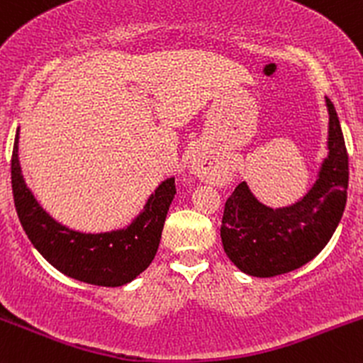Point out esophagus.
I'll return each mask as SVG.
<instances>
[{"mask_svg": "<svg viewBox=\"0 0 363 363\" xmlns=\"http://www.w3.org/2000/svg\"><path fill=\"white\" fill-rule=\"evenodd\" d=\"M198 172H199V169H198Z\"/></svg>", "mask_w": 363, "mask_h": 363, "instance_id": "1", "label": "esophagus"}]
</instances>
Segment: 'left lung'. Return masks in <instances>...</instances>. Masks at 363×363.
<instances>
[{"instance_id":"1","label":"left lung","mask_w":363,"mask_h":363,"mask_svg":"<svg viewBox=\"0 0 363 363\" xmlns=\"http://www.w3.org/2000/svg\"><path fill=\"white\" fill-rule=\"evenodd\" d=\"M329 111V155L319 179L302 201L272 210L261 205L245 182L225 201L223 249L240 272L274 277L294 272L323 251L347 205L348 152L335 106Z\"/></svg>"}]
</instances>
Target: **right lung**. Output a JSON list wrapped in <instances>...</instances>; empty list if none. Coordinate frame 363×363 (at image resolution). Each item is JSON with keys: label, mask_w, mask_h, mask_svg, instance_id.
I'll return each instance as SVG.
<instances>
[{"label": "right lung", "mask_w": 363, "mask_h": 363, "mask_svg": "<svg viewBox=\"0 0 363 363\" xmlns=\"http://www.w3.org/2000/svg\"><path fill=\"white\" fill-rule=\"evenodd\" d=\"M11 187L16 215L37 251L66 277L101 286L126 285L148 268L177 193L174 179L162 182L143 213L126 230L111 234L69 230L45 213L25 186L18 164V133L11 153Z\"/></svg>", "instance_id": "obj_1"}]
</instances>
